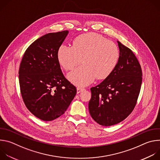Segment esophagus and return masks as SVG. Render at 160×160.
<instances>
[{
  "instance_id": "1",
  "label": "esophagus",
  "mask_w": 160,
  "mask_h": 160,
  "mask_svg": "<svg viewBox=\"0 0 160 160\" xmlns=\"http://www.w3.org/2000/svg\"><path fill=\"white\" fill-rule=\"evenodd\" d=\"M83 90H84V88H80V87H77V93L79 94V93L82 92Z\"/></svg>"
}]
</instances>
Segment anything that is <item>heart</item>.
<instances>
[{
    "label": "heart",
    "instance_id": "b5f03b06",
    "mask_svg": "<svg viewBox=\"0 0 160 160\" xmlns=\"http://www.w3.org/2000/svg\"><path fill=\"white\" fill-rule=\"evenodd\" d=\"M120 56L115 43L93 33L78 36L73 46L62 44L58 51V61L66 70L73 69L83 59L84 64L68 75V78L78 86L88 85L96 77H108L116 68Z\"/></svg>",
    "mask_w": 160,
    "mask_h": 160
}]
</instances>
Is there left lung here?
I'll list each match as a JSON object with an SVG mask.
<instances>
[{
    "label": "left lung",
    "instance_id": "8db88e82",
    "mask_svg": "<svg viewBox=\"0 0 160 160\" xmlns=\"http://www.w3.org/2000/svg\"><path fill=\"white\" fill-rule=\"evenodd\" d=\"M119 61L112 73L90 88V116L102 126H111L125 120L133 111L142 84L141 65L133 52L117 41Z\"/></svg>",
    "mask_w": 160,
    "mask_h": 160
}]
</instances>
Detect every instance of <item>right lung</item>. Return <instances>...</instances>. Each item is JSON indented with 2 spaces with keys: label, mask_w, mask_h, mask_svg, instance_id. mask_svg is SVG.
Segmentation results:
<instances>
[{
  "label": "right lung",
  "mask_w": 160,
  "mask_h": 160,
  "mask_svg": "<svg viewBox=\"0 0 160 160\" xmlns=\"http://www.w3.org/2000/svg\"><path fill=\"white\" fill-rule=\"evenodd\" d=\"M68 30L49 33L33 42L20 64L19 82L28 109L43 121L59 117L70 106L77 88L64 77L58 58Z\"/></svg>",
  "instance_id": "1"
}]
</instances>
